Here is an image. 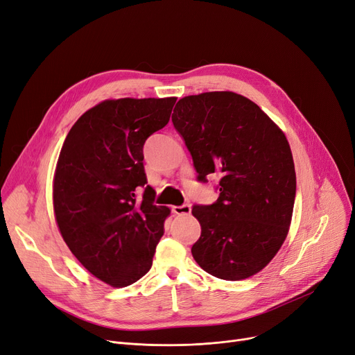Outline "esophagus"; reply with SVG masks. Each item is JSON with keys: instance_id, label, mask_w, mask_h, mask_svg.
Returning a JSON list of instances; mask_svg holds the SVG:
<instances>
[{"instance_id": "1", "label": "esophagus", "mask_w": 355, "mask_h": 355, "mask_svg": "<svg viewBox=\"0 0 355 355\" xmlns=\"http://www.w3.org/2000/svg\"><path fill=\"white\" fill-rule=\"evenodd\" d=\"M173 213L174 214H190V211H191V207L189 206V204H182V206H174L173 209Z\"/></svg>"}]
</instances>
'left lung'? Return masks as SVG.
<instances>
[{"instance_id":"8db88e82","label":"left lung","mask_w":355,"mask_h":355,"mask_svg":"<svg viewBox=\"0 0 355 355\" xmlns=\"http://www.w3.org/2000/svg\"><path fill=\"white\" fill-rule=\"evenodd\" d=\"M173 123L197 180L220 177L217 201L191 211L201 226L194 260L225 281L253 276L275 257L291 226L296 175L285 134L256 103L233 92L180 99Z\"/></svg>"}]
</instances>
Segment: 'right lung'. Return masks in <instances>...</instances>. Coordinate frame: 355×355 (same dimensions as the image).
<instances>
[{"mask_svg":"<svg viewBox=\"0 0 355 355\" xmlns=\"http://www.w3.org/2000/svg\"><path fill=\"white\" fill-rule=\"evenodd\" d=\"M175 101L101 102L71 126L59 155L53 206L62 237L93 276L114 288L132 285L151 269L164 234L170 209L154 204L142 149L170 121Z\"/></svg>","mask_w":355,"mask_h":355,"instance_id":"right-lung-1","label":"right lung"}]
</instances>
